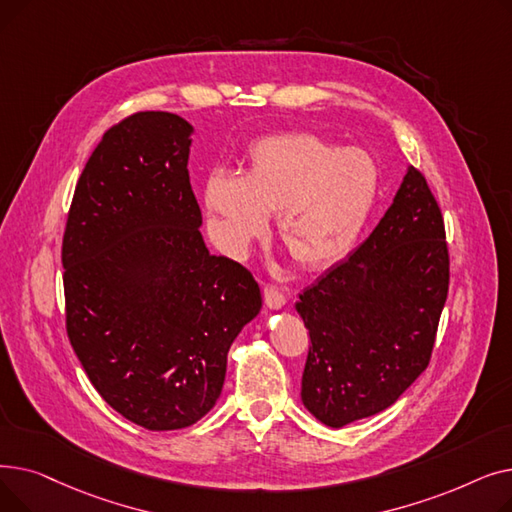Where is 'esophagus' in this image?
<instances>
[{"mask_svg":"<svg viewBox=\"0 0 512 512\" xmlns=\"http://www.w3.org/2000/svg\"><path fill=\"white\" fill-rule=\"evenodd\" d=\"M263 299H265V305L270 309H282L286 305L284 292L272 284H263Z\"/></svg>","mask_w":512,"mask_h":512,"instance_id":"esophagus-1","label":"esophagus"}]
</instances>
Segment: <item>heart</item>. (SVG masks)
<instances>
[{
    "mask_svg": "<svg viewBox=\"0 0 512 512\" xmlns=\"http://www.w3.org/2000/svg\"><path fill=\"white\" fill-rule=\"evenodd\" d=\"M380 186V164L367 149H340L315 132H282L251 145L245 176L211 172L203 205L228 255L245 253L263 234L267 215L276 213L290 257L319 270L355 247Z\"/></svg>",
    "mask_w": 512,
    "mask_h": 512,
    "instance_id": "1",
    "label": "heart"
}]
</instances>
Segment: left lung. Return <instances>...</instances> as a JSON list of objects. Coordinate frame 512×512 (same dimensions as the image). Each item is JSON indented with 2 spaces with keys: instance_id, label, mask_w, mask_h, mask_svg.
Segmentation results:
<instances>
[{
  "instance_id": "obj_1",
  "label": "left lung",
  "mask_w": 512,
  "mask_h": 512,
  "mask_svg": "<svg viewBox=\"0 0 512 512\" xmlns=\"http://www.w3.org/2000/svg\"><path fill=\"white\" fill-rule=\"evenodd\" d=\"M448 282L442 211L411 166L363 245L299 294L309 413L342 427L394 405L432 359Z\"/></svg>"
}]
</instances>
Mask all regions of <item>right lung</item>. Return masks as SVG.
I'll list each match as a JSON object with an SVG mask.
<instances>
[{"mask_svg": "<svg viewBox=\"0 0 512 512\" xmlns=\"http://www.w3.org/2000/svg\"><path fill=\"white\" fill-rule=\"evenodd\" d=\"M191 132L168 112L114 124L76 182L62 240L74 353L107 405L151 432L213 409L230 344L261 309L253 274L199 232Z\"/></svg>", "mask_w": 512, "mask_h": 512, "instance_id": "1", "label": "right lung"}]
</instances>
